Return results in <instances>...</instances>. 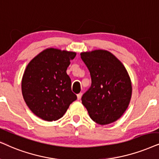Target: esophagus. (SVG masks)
I'll list each match as a JSON object with an SVG mask.
<instances>
[{"label":"esophagus","instance_id":"34e87169","mask_svg":"<svg viewBox=\"0 0 159 159\" xmlns=\"http://www.w3.org/2000/svg\"><path fill=\"white\" fill-rule=\"evenodd\" d=\"M82 92H80V93H78V94H77V99L78 100H80L81 98V96H82Z\"/></svg>","mask_w":159,"mask_h":159}]
</instances>
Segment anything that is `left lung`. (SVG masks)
I'll list each match as a JSON object with an SVG mask.
<instances>
[{"label": "left lung", "instance_id": "8db88e82", "mask_svg": "<svg viewBox=\"0 0 159 159\" xmlns=\"http://www.w3.org/2000/svg\"><path fill=\"white\" fill-rule=\"evenodd\" d=\"M91 76L92 84L81 101L90 118L100 125L111 123L129 105L131 82L125 67L113 54L104 50L81 53Z\"/></svg>", "mask_w": 159, "mask_h": 159}]
</instances>
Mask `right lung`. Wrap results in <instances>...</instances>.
Returning a JSON list of instances; mask_svg holds the SVG:
<instances>
[{"mask_svg":"<svg viewBox=\"0 0 159 159\" xmlns=\"http://www.w3.org/2000/svg\"><path fill=\"white\" fill-rule=\"evenodd\" d=\"M75 56L74 52L48 48L26 67L22 93L28 107L41 119L49 122L60 119L77 99L66 72Z\"/></svg>","mask_w":159,"mask_h":159,"instance_id":"obj_1","label":"right lung"}]
</instances>
